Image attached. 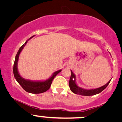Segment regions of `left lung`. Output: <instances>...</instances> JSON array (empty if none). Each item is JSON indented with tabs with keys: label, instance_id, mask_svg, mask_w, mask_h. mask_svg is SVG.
<instances>
[{
	"label": "left lung",
	"instance_id": "obj_1",
	"mask_svg": "<svg viewBox=\"0 0 122 122\" xmlns=\"http://www.w3.org/2000/svg\"><path fill=\"white\" fill-rule=\"evenodd\" d=\"M111 80H110L106 84H105L104 86L101 87L97 88L96 89H86L78 86L76 83V76H75L74 74L73 73V72L71 70V76L70 78V81H69V87H70V90L73 93L77 94V95L81 96H93L100 93L103 90H104L106 87L108 86L109 83H110Z\"/></svg>",
	"mask_w": 122,
	"mask_h": 122
}]
</instances>
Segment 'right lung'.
<instances>
[{"instance_id": "1", "label": "right lung", "mask_w": 122, "mask_h": 122, "mask_svg": "<svg viewBox=\"0 0 122 122\" xmlns=\"http://www.w3.org/2000/svg\"><path fill=\"white\" fill-rule=\"evenodd\" d=\"M34 36H31V38L26 41L24 44L21 46L19 50L17 52L16 57H15V62H14L13 65V74L15 78L16 79L17 81L19 83L20 86L22 87V88L24 89L25 91L29 92V93H43V92L47 91L50 89V88L51 86L52 82L53 81L55 76L59 73L61 71V70H59L58 71H56L52 74L51 77H50L49 79L44 81H30V80H26L22 77H21V75H20L19 72L18 71L17 69V63L18 61V57H19L20 54L21 52L22 51L25 46L26 43H27L28 41H29L30 39H31Z\"/></svg>"}]
</instances>
